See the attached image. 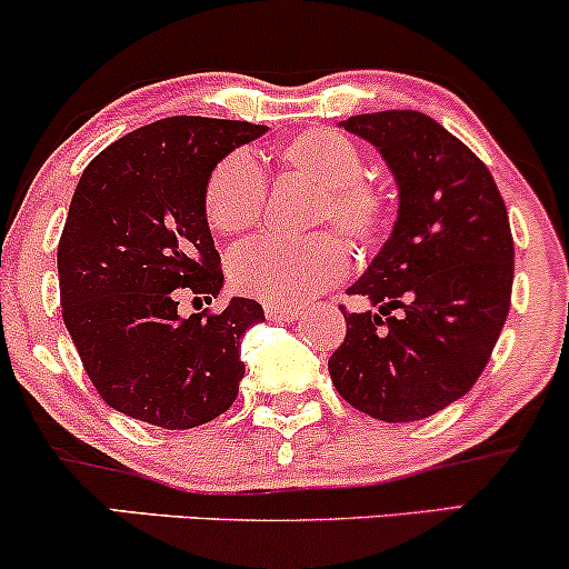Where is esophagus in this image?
<instances>
[{"instance_id":"34e87169","label":"esophagus","mask_w":569,"mask_h":569,"mask_svg":"<svg viewBox=\"0 0 569 569\" xmlns=\"http://www.w3.org/2000/svg\"><path fill=\"white\" fill-rule=\"evenodd\" d=\"M264 312L272 321H297L305 310L299 305H264Z\"/></svg>"}]
</instances>
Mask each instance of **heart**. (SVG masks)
<instances>
[{
	"mask_svg": "<svg viewBox=\"0 0 569 569\" xmlns=\"http://www.w3.org/2000/svg\"><path fill=\"white\" fill-rule=\"evenodd\" d=\"M280 173L318 187L316 219H329L339 232L367 246L380 238L390 217L388 189L363 179V154L348 136L329 128L302 130L272 154ZM206 217L221 234H243L259 224L264 208V176L248 154L232 152L213 168L202 194ZM350 270L348 248L337 234L307 240L262 238L230 257V280L248 297L293 305L316 297Z\"/></svg>",
	"mask_w": 569,
	"mask_h": 569,
	"instance_id": "1",
	"label": "heart"
}]
</instances>
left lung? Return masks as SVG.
Listing matches in <instances>:
<instances>
[{"label":"left lung","instance_id":"left-lung-1","mask_svg":"<svg viewBox=\"0 0 569 569\" xmlns=\"http://www.w3.org/2000/svg\"><path fill=\"white\" fill-rule=\"evenodd\" d=\"M369 141L398 187V217L348 293L375 310L345 312L329 358L337 393L363 415L415 422L473 388L511 307L513 238L492 173L422 112L339 122Z\"/></svg>","mask_w":569,"mask_h":569}]
</instances>
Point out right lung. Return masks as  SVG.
Segmentation results:
<instances>
[{
	"label": "right lung",
	"mask_w": 569,
	"mask_h": 569,
	"mask_svg": "<svg viewBox=\"0 0 569 569\" xmlns=\"http://www.w3.org/2000/svg\"><path fill=\"white\" fill-rule=\"evenodd\" d=\"M267 126L166 117L84 168L58 243L61 307L82 367L109 407L184 430L224 415L246 375L240 339L262 305L179 316V293L219 297L224 276L206 219V181Z\"/></svg>",
	"instance_id": "right-lung-1"
}]
</instances>
